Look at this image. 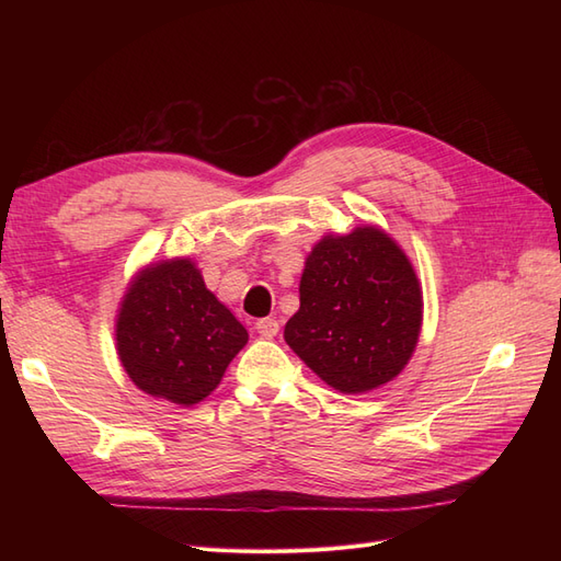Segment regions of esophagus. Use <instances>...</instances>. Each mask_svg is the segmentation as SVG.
Wrapping results in <instances>:
<instances>
[{
    "instance_id": "34e87169",
    "label": "esophagus",
    "mask_w": 561,
    "mask_h": 561,
    "mask_svg": "<svg viewBox=\"0 0 561 561\" xmlns=\"http://www.w3.org/2000/svg\"><path fill=\"white\" fill-rule=\"evenodd\" d=\"M254 330H257V334L262 339H271V336L278 334L280 325H278L276 318H260L257 322H254Z\"/></svg>"
}]
</instances>
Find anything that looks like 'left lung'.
Masks as SVG:
<instances>
[{
  "label": "left lung",
  "instance_id": "8db88e82",
  "mask_svg": "<svg viewBox=\"0 0 561 561\" xmlns=\"http://www.w3.org/2000/svg\"><path fill=\"white\" fill-rule=\"evenodd\" d=\"M423 293L404 250L371 225L328 233L311 248L299 280V311L285 342L330 388L369 393L412 360Z\"/></svg>",
  "mask_w": 561,
  "mask_h": 561
}]
</instances>
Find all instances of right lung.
Segmentation results:
<instances>
[{"instance_id":"1","label":"right lung","mask_w":561,"mask_h":561,"mask_svg":"<svg viewBox=\"0 0 561 561\" xmlns=\"http://www.w3.org/2000/svg\"><path fill=\"white\" fill-rule=\"evenodd\" d=\"M116 355L142 393L180 407L206 400L248 344L190 257L145 264L116 311Z\"/></svg>"}]
</instances>
